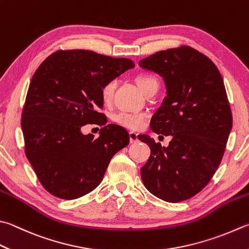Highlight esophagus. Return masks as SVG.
<instances>
[{"instance_id": "esophagus-1", "label": "esophagus", "mask_w": 249, "mask_h": 249, "mask_svg": "<svg viewBox=\"0 0 249 249\" xmlns=\"http://www.w3.org/2000/svg\"><path fill=\"white\" fill-rule=\"evenodd\" d=\"M129 138H130V143H137L138 142V134L135 132H129Z\"/></svg>"}]
</instances>
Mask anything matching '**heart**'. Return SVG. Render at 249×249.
<instances>
[{"label": "heart", "instance_id": "obj_1", "mask_svg": "<svg viewBox=\"0 0 249 249\" xmlns=\"http://www.w3.org/2000/svg\"><path fill=\"white\" fill-rule=\"evenodd\" d=\"M135 82H137L139 88L142 90L145 95L148 94L149 92L157 91L159 87L157 78L148 73H139L138 76L135 77ZM116 87V79H110V80L106 81L103 84V87L101 89V95L103 101L105 103H108L111 101ZM145 119H146V115L143 114V112L119 111L112 116L114 123L124 126V128L131 130H139L142 128L145 123Z\"/></svg>", "mask_w": 249, "mask_h": 249}]
</instances>
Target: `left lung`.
<instances>
[{"label":"left lung","instance_id":"left-lung-1","mask_svg":"<svg viewBox=\"0 0 249 249\" xmlns=\"http://www.w3.org/2000/svg\"><path fill=\"white\" fill-rule=\"evenodd\" d=\"M139 65L165 81L167 96L152 117L151 128L172 135L168 147L149 135H139L151 148L141 178L158 198L169 203L189 199L212 180L232 129L221 73L207 56L186 45L157 52Z\"/></svg>","mask_w":249,"mask_h":249}]
</instances>
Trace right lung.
I'll use <instances>...</instances> for the list:
<instances>
[{
    "mask_svg": "<svg viewBox=\"0 0 249 249\" xmlns=\"http://www.w3.org/2000/svg\"><path fill=\"white\" fill-rule=\"evenodd\" d=\"M134 67L87 50H59L36 70L21 114L25 153L42 186L63 199L90 193L102 182L112 156L130 142L123 126L107 124L100 137L81 126L103 125L101 89ZM107 121V120H106Z\"/></svg>",
    "mask_w": 249,
    "mask_h": 249,
    "instance_id": "right-lung-1",
    "label": "right lung"
}]
</instances>
